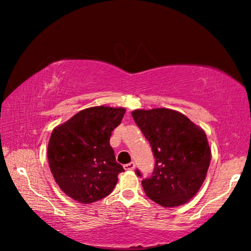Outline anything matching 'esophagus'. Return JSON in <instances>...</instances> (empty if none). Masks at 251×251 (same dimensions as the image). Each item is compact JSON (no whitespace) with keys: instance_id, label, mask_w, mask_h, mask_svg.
Instances as JSON below:
<instances>
[{"instance_id":"1","label":"esophagus","mask_w":251,"mask_h":251,"mask_svg":"<svg viewBox=\"0 0 251 251\" xmlns=\"http://www.w3.org/2000/svg\"><path fill=\"white\" fill-rule=\"evenodd\" d=\"M135 167H136L135 162H130V163H126V164H125V166H123V168H125L126 170H133V169H135Z\"/></svg>"}]
</instances>
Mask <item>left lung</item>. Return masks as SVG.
I'll return each mask as SVG.
<instances>
[{"instance_id": "left-lung-1", "label": "left lung", "mask_w": 251, "mask_h": 251, "mask_svg": "<svg viewBox=\"0 0 251 251\" xmlns=\"http://www.w3.org/2000/svg\"><path fill=\"white\" fill-rule=\"evenodd\" d=\"M132 118L155 157L152 176L142 180L147 197L163 207H177L191 200L210 164L211 151L203 130L168 108L136 109ZM136 174L143 177L138 169Z\"/></svg>"}]
</instances>
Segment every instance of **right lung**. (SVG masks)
Returning a JSON list of instances; mask_svg holds the SVG:
<instances>
[{"instance_id": "1", "label": "right lung", "mask_w": 251, "mask_h": 251, "mask_svg": "<svg viewBox=\"0 0 251 251\" xmlns=\"http://www.w3.org/2000/svg\"><path fill=\"white\" fill-rule=\"evenodd\" d=\"M125 113L122 107H90L51 133L48 146L50 170L68 197L91 203L114 190L118 175L125 169L116 162L109 138Z\"/></svg>"}]
</instances>
